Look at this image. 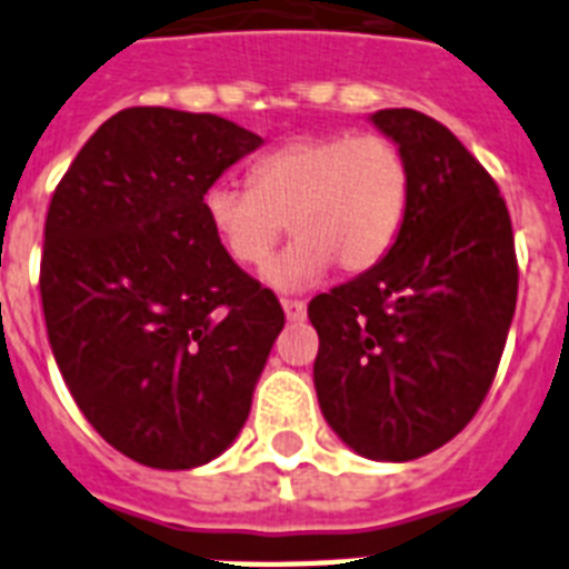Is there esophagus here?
<instances>
[{
    "mask_svg": "<svg viewBox=\"0 0 569 569\" xmlns=\"http://www.w3.org/2000/svg\"><path fill=\"white\" fill-rule=\"evenodd\" d=\"M280 303H283V312L289 321H303V318H307V303H303V300L283 298Z\"/></svg>",
    "mask_w": 569,
    "mask_h": 569,
    "instance_id": "34e87169",
    "label": "esophagus"
}]
</instances>
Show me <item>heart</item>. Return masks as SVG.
Segmentation results:
<instances>
[{
    "label": "heart",
    "mask_w": 569,
    "mask_h": 569,
    "mask_svg": "<svg viewBox=\"0 0 569 569\" xmlns=\"http://www.w3.org/2000/svg\"><path fill=\"white\" fill-rule=\"evenodd\" d=\"M248 184L213 181L204 222L233 262L260 266L289 219L295 240L262 271L283 292L315 283L332 262L343 274L373 269L399 240L413 196L402 147L356 132L292 138L251 164Z\"/></svg>",
    "instance_id": "b5f03b06"
}]
</instances>
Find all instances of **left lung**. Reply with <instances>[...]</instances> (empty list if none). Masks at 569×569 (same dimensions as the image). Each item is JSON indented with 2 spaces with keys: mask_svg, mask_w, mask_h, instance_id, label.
<instances>
[{
  "mask_svg": "<svg viewBox=\"0 0 569 569\" xmlns=\"http://www.w3.org/2000/svg\"><path fill=\"white\" fill-rule=\"evenodd\" d=\"M373 123L408 156L410 211L385 260L309 300L315 390L352 451L405 462L446 446L483 405L518 257L498 184L455 132L417 109H379Z\"/></svg>",
  "mask_w": 569,
  "mask_h": 569,
  "instance_id": "obj_1",
  "label": "left lung"
}]
</instances>
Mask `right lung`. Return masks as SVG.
Here are the masks:
<instances>
[{
    "label": "right lung",
    "instance_id": "add662e5",
    "mask_svg": "<svg viewBox=\"0 0 569 569\" xmlns=\"http://www.w3.org/2000/svg\"><path fill=\"white\" fill-rule=\"evenodd\" d=\"M260 144L219 114L130 107L51 196V352L94 431L150 469H193L231 446L286 323L202 213L204 190Z\"/></svg>",
    "mask_w": 569,
    "mask_h": 569
}]
</instances>
